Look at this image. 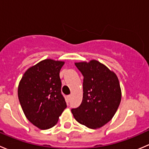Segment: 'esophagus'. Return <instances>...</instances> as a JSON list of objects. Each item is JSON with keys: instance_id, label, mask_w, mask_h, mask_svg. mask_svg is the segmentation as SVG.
I'll list each match as a JSON object with an SVG mask.
<instances>
[{"instance_id": "1", "label": "esophagus", "mask_w": 149, "mask_h": 149, "mask_svg": "<svg viewBox=\"0 0 149 149\" xmlns=\"http://www.w3.org/2000/svg\"><path fill=\"white\" fill-rule=\"evenodd\" d=\"M68 100H70V98H71V95H70H70H68Z\"/></svg>"}]
</instances>
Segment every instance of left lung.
Masks as SVG:
<instances>
[{
  "instance_id": "8db88e82",
  "label": "left lung",
  "mask_w": 149,
  "mask_h": 149,
  "mask_svg": "<svg viewBox=\"0 0 149 149\" xmlns=\"http://www.w3.org/2000/svg\"><path fill=\"white\" fill-rule=\"evenodd\" d=\"M84 76L83 100L72 109L76 120L88 128L97 129L110 121L121 102V88L117 75L96 60L75 63Z\"/></svg>"
}]
</instances>
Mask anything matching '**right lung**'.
<instances>
[{
	"instance_id": "add662e5",
	"label": "right lung",
	"mask_w": 149,
	"mask_h": 149,
	"mask_svg": "<svg viewBox=\"0 0 149 149\" xmlns=\"http://www.w3.org/2000/svg\"><path fill=\"white\" fill-rule=\"evenodd\" d=\"M64 61L45 59L29 68L18 86L25 116L41 130L55 126L67 105L61 94L60 70Z\"/></svg>"
}]
</instances>
